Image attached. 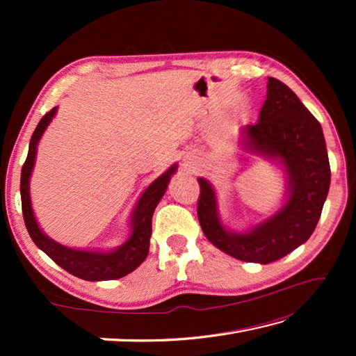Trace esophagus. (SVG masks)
I'll list each match as a JSON object with an SVG mask.
<instances>
[{
    "instance_id": "obj_1",
    "label": "esophagus",
    "mask_w": 356,
    "mask_h": 356,
    "mask_svg": "<svg viewBox=\"0 0 356 356\" xmlns=\"http://www.w3.org/2000/svg\"><path fill=\"white\" fill-rule=\"evenodd\" d=\"M197 156H194V154H188V156H185V159H184V166L185 168H194L195 166V163H197Z\"/></svg>"
}]
</instances>
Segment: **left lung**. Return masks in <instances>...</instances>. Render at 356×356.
<instances>
[{"label": "left lung", "mask_w": 356, "mask_h": 356, "mask_svg": "<svg viewBox=\"0 0 356 356\" xmlns=\"http://www.w3.org/2000/svg\"><path fill=\"white\" fill-rule=\"evenodd\" d=\"M243 134L248 151L284 166L286 203L248 232L226 231L213 186L200 177L197 216L203 234L220 251L243 261L268 264L303 245L320 220L330 186L326 142L318 120L275 78L268 79L260 119L246 125Z\"/></svg>", "instance_id": "8db88e82"}]
</instances>
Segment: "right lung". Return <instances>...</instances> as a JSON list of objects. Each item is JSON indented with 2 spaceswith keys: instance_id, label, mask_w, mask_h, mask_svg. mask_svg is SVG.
Here are the masks:
<instances>
[{
  "instance_id": "right-lung-1",
  "label": "right lung",
  "mask_w": 356,
  "mask_h": 356,
  "mask_svg": "<svg viewBox=\"0 0 356 356\" xmlns=\"http://www.w3.org/2000/svg\"><path fill=\"white\" fill-rule=\"evenodd\" d=\"M55 115L56 107H53L49 113H45L40 124L36 125L32 139H30L29 143L27 159L21 170V205L26 228L30 237L35 241V245L47 254L58 266H61L74 277L87 280V282H104V280H116L125 277L147 259L151 237V218H153L157 203L161 202L162 195L166 191L171 176L177 170V165L174 163L170 166L162 176H159L143 191L131 216V236L128 237L122 246L113 249L110 252H99L79 251V249L59 245L45 236L40 229V226H38L29 193V180L35 165L36 145Z\"/></svg>"
}]
</instances>
